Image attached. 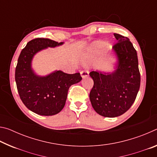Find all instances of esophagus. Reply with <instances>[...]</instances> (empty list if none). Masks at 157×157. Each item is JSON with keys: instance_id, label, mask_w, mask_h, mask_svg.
<instances>
[{"instance_id": "1", "label": "esophagus", "mask_w": 157, "mask_h": 157, "mask_svg": "<svg viewBox=\"0 0 157 157\" xmlns=\"http://www.w3.org/2000/svg\"><path fill=\"white\" fill-rule=\"evenodd\" d=\"M89 74V72L87 70H83L80 72V75H81L82 78H86V77H88Z\"/></svg>"}]
</instances>
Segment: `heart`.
Here are the masks:
<instances>
[{"label":"heart","mask_w":157,"mask_h":157,"mask_svg":"<svg viewBox=\"0 0 157 157\" xmlns=\"http://www.w3.org/2000/svg\"><path fill=\"white\" fill-rule=\"evenodd\" d=\"M105 46H106V44H105L95 43L94 44H93L91 47L90 48L89 51L91 52H97L98 51H100V50L104 48Z\"/></svg>","instance_id":"heart-1"}]
</instances>
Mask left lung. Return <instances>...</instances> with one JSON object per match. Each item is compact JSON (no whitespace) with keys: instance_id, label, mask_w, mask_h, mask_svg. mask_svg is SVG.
I'll use <instances>...</instances> for the list:
<instances>
[{"instance_id":"8db88e82","label":"left lung","mask_w":157,"mask_h":157,"mask_svg":"<svg viewBox=\"0 0 157 157\" xmlns=\"http://www.w3.org/2000/svg\"><path fill=\"white\" fill-rule=\"evenodd\" d=\"M116 62L111 72L89 73L94 84L89 94L93 108L99 115L114 118L131 107L140 88V75L136 50L127 37L114 33Z\"/></svg>"}]
</instances>
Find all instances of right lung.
<instances>
[{
	"label": "right lung",
	"mask_w": 157,
	"mask_h": 157,
	"mask_svg": "<svg viewBox=\"0 0 157 157\" xmlns=\"http://www.w3.org/2000/svg\"><path fill=\"white\" fill-rule=\"evenodd\" d=\"M63 44L49 39L37 38L29 41L21 50L15 71V81L21 100L28 109L41 116H53L64 107L71 85L82 80L79 73L67 74L55 71L45 76L34 72L32 62L36 53L48 48Z\"/></svg>",
	"instance_id": "1"
}]
</instances>
